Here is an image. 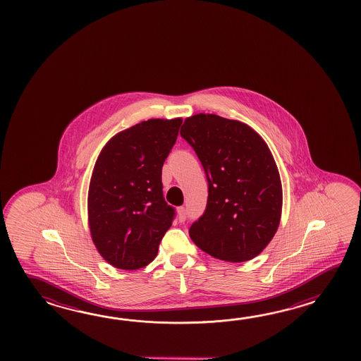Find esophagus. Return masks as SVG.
Here are the masks:
<instances>
[{
  "mask_svg": "<svg viewBox=\"0 0 361 361\" xmlns=\"http://www.w3.org/2000/svg\"><path fill=\"white\" fill-rule=\"evenodd\" d=\"M185 218H187V209L183 207H179V209H178V219H179L180 222H184Z\"/></svg>",
  "mask_w": 361,
  "mask_h": 361,
  "instance_id": "1",
  "label": "esophagus"
}]
</instances>
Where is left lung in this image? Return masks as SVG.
<instances>
[{"label":"left lung","mask_w":361,"mask_h":361,"mask_svg":"<svg viewBox=\"0 0 361 361\" xmlns=\"http://www.w3.org/2000/svg\"><path fill=\"white\" fill-rule=\"evenodd\" d=\"M182 138L207 174V209L190 228L192 241L221 261L253 259L275 236L283 188L267 143L246 123L212 114L187 117Z\"/></svg>","instance_id":"obj_1"}]
</instances>
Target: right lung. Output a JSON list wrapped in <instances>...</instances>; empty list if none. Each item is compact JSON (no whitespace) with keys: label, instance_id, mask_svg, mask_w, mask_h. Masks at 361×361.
<instances>
[{"label":"right lung","instance_id":"1","mask_svg":"<svg viewBox=\"0 0 361 361\" xmlns=\"http://www.w3.org/2000/svg\"><path fill=\"white\" fill-rule=\"evenodd\" d=\"M182 118H151L120 131L100 151L92 170L87 216L92 243L116 269L154 261L176 215L162 195V165Z\"/></svg>","mask_w":361,"mask_h":361}]
</instances>
